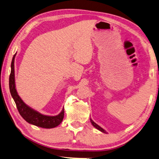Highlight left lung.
<instances>
[{
	"label": "left lung",
	"mask_w": 159,
	"mask_h": 159,
	"mask_svg": "<svg viewBox=\"0 0 159 159\" xmlns=\"http://www.w3.org/2000/svg\"><path fill=\"white\" fill-rule=\"evenodd\" d=\"M90 121H91V123H92V125H93L95 128H97L98 130H99V131H101L102 132H103V133H106V131L104 129H103L102 127H101V126H99V125H97L96 123H95L94 122H93V121H92V120H90Z\"/></svg>",
	"instance_id": "8db88e82"
}]
</instances>
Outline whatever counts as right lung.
Listing matches in <instances>:
<instances>
[{
    "label": "right lung",
    "instance_id": "1",
    "mask_svg": "<svg viewBox=\"0 0 159 159\" xmlns=\"http://www.w3.org/2000/svg\"><path fill=\"white\" fill-rule=\"evenodd\" d=\"M16 53L14 55L11 63V73L9 79V86L11 97L16 103L19 114L21 117L31 125L39 126L42 128L51 129L58 126L64 118V108L59 115L56 116H47L44 115L39 112L32 109L23 102L18 95L15 88V81H14V58Z\"/></svg>",
    "mask_w": 159,
    "mask_h": 159
}]
</instances>
